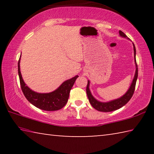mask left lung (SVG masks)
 <instances>
[{
    "instance_id": "1",
    "label": "left lung",
    "mask_w": 154,
    "mask_h": 154,
    "mask_svg": "<svg viewBox=\"0 0 154 154\" xmlns=\"http://www.w3.org/2000/svg\"><path fill=\"white\" fill-rule=\"evenodd\" d=\"M119 35L121 36H123V37H127V36L125 35L122 31L119 30ZM133 47H134V60H135V63H136V66H137L136 72H135L134 79L132 81V83L131 85H130L129 90H128V92L125 94L123 96H122L121 98H119L118 99H116V100H112L108 103L99 102V101L96 100V99L92 96V94H91L89 89L90 82L89 81L88 82V85L86 87V93H87L88 98L89 99V101L91 104V105H92L95 109H96V110H98L99 111H102V112H110V111H116L117 109H119V108H121L123 106H124L130 100V98H132V96L134 92L135 86H136V82L138 77V68H137V64L136 61V49H135V46L134 45V43H133Z\"/></svg>"
}]
</instances>
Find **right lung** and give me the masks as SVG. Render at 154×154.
Masks as SVG:
<instances>
[{
	"label": "right lung",
	"mask_w": 154,
	"mask_h": 154,
	"mask_svg": "<svg viewBox=\"0 0 154 154\" xmlns=\"http://www.w3.org/2000/svg\"><path fill=\"white\" fill-rule=\"evenodd\" d=\"M20 58L18 61V75L20 77L21 88L25 97L34 106L44 111H57L66 105L69 97L70 91L78 75L64 82L58 89L54 92L47 94H39L34 92L26 86L22 79L20 68Z\"/></svg>",
	"instance_id": "obj_1"
}]
</instances>
